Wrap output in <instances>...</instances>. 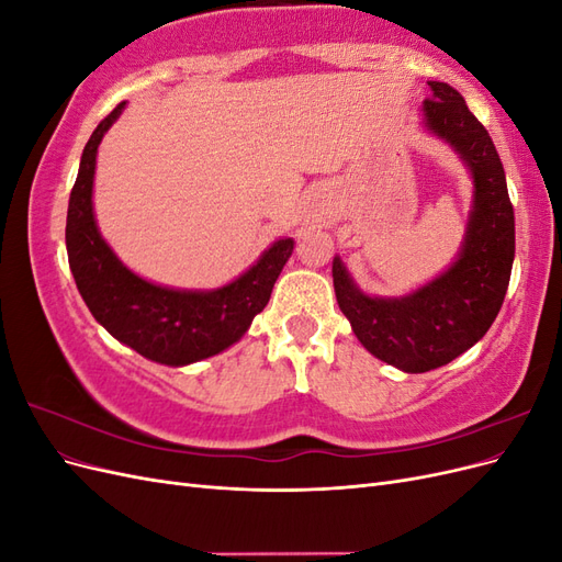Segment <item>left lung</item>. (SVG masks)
Segmentation results:
<instances>
[{"mask_svg": "<svg viewBox=\"0 0 562 562\" xmlns=\"http://www.w3.org/2000/svg\"><path fill=\"white\" fill-rule=\"evenodd\" d=\"M429 87L427 126L462 155L475 182L459 260L429 285L398 300L363 295L342 260H333L337 304L356 337L380 361L405 372L446 366L479 342L502 310L516 252L514 206L495 143L462 93L443 81H429Z\"/></svg>", "mask_w": 562, "mask_h": 562, "instance_id": "left-lung-1", "label": "left lung"}]
</instances>
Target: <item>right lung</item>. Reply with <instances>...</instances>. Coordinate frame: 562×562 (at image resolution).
Segmentation results:
<instances>
[{"label":"right lung","mask_w":562,"mask_h":562,"mask_svg":"<svg viewBox=\"0 0 562 562\" xmlns=\"http://www.w3.org/2000/svg\"><path fill=\"white\" fill-rule=\"evenodd\" d=\"M124 105L119 103L95 126L83 147L67 206V258L83 302L112 337L149 361L187 366L241 339L255 314L267 307L293 239H279L244 277L211 293L171 291L135 277L100 239L91 203L98 145Z\"/></svg>","instance_id":"right-lung-1"}]
</instances>
